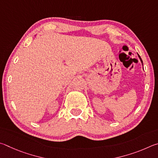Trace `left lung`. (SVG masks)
I'll return each mask as SVG.
<instances>
[{
    "instance_id": "1",
    "label": "left lung",
    "mask_w": 158,
    "mask_h": 158,
    "mask_svg": "<svg viewBox=\"0 0 158 158\" xmlns=\"http://www.w3.org/2000/svg\"><path fill=\"white\" fill-rule=\"evenodd\" d=\"M137 55H138V57H139V60H140V61H141V62H142V65H143V62H142V60L141 59V57H140V56H139V55L137 53Z\"/></svg>"
}]
</instances>
